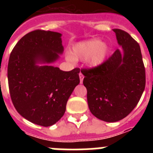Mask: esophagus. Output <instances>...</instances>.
Wrapping results in <instances>:
<instances>
[{
	"mask_svg": "<svg viewBox=\"0 0 153 153\" xmlns=\"http://www.w3.org/2000/svg\"><path fill=\"white\" fill-rule=\"evenodd\" d=\"M79 81H80V83H83V75L82 73H79Z\"/></svg>",
	"mask_w": 153,
	"mask_h": 153,
	"instance_id": "obj_1",
	"label": "esophagus"
}]
</instances>
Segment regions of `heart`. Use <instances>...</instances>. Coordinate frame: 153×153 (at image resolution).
Returning <instances> with one entry per match:
<instances>
[{
  "instance_id": "1",
  "label": "heart",
  "mask_w": 153,
  "mask_h": 153,
  "mask_svg": "<svg viewBox=\"0 0 153 153\" xmlns=\"http://www.w3.org/2000/svg\"><path fill=\"white\" fill-rule=\"evenodd\" d=\"M108 54V46L100 39L94 38L79 42L73 46L67 59L70 62L75 60H88L89 64L97 67L103 63Z\"/></svg>"
}]
</instances>
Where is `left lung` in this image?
<instances>
[{
	"label": "left lung",
	"mask_w": 153,
	"mask_h": 153,
	"mask_svg": "<svg viewBox=\"0 0 153 153\" xmlns=\"http://www.w3.org/2000/svg\"><path fill=\"white\" fill-rule=\"evenodd\" d=\"M121 50L99 67L81 70L89 109L99 120L117 122L136 106L146 86L141 50L126 31L113 29Z\"/></svg>",
	"instance_id": "1"
}]
</instances>
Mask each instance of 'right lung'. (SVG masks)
Returning <instances> with one entry per match:
<instances>
[{
  "instance_id": "add662e5",
  "label": "right lung",
  "mask_w": 153,
  "mask_h": 153,
  "mask_svg": "<svg viewBox=\"0 0 153 153\" xmlns=\"http://www.w3.org/2000/svg\"><path fill=\"white\" fill-rule=\"evenodd\" d=\"M61 36L53 31H31L17 42L8 62L13 106L24 118L42 126L61 119L69 97L79 83V69L63 71L50 65L63 53Z\"/></svg>"
}]
</instances>
